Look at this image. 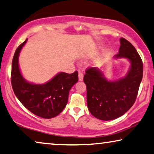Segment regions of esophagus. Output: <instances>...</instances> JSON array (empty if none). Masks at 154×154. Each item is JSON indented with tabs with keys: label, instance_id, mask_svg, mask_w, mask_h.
I'll return each mask as SVG.
<instances>
[{
	"label": "esophagus",
	"instance_id": "obj_1",
	"mask_svg": "<svg viewBox=\"0 0 154 154\" xmlns=\"http://www.w3.org/2000/svg\"><path fill=\"white\" fill-rule=\"evenodd\" d=\"M78 76H79V81H82V80H83L84 74L81 72V71H79V75H78Z\"/></svg>",
	"mask_w": 154,
	"mask_h": 154
}]
</instances>
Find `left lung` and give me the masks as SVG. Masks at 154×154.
Wrapping results in <instances>:
<instances>
[{"label": "left lung", "mask_w": 154, "mask_h": 154, "mask_svg": "<svg viewBox=\"0 0 154 154\" xmlns=\"http://www.w3.org/2000/svg\"><path fill=\"white\" fill-rule=\"evenodd\" d=\"M116 58L125 57L131 61V68L125 78L109 82L97 68L86 70L84 82L87 89V105L91 113L101 120L116 119L128 111L136 102L143 75L141 57L129 41L120 38Z\"/></svg>", "instance_id": "left-lung-1"}]
</instances>
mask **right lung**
<instances>
[{"label": "right lung", "mask_w": 154, "mask_h": 154, "mask_svg": "<svg viewBox=\"0 0 154 154\" xmlns=\"http://www.w3.org/2000/svg\"><path fill=\"white\" fill-rule=\"evenodd\" d=\"M27 39L17 48L11 63V83L17 97L33 114L50 119L58 116L67 104L69 91L78 82V72H60L44 84L27 82L20 74L18 59Z\"/></svg>", "instance_id": "obj_1"}]
</instances>
